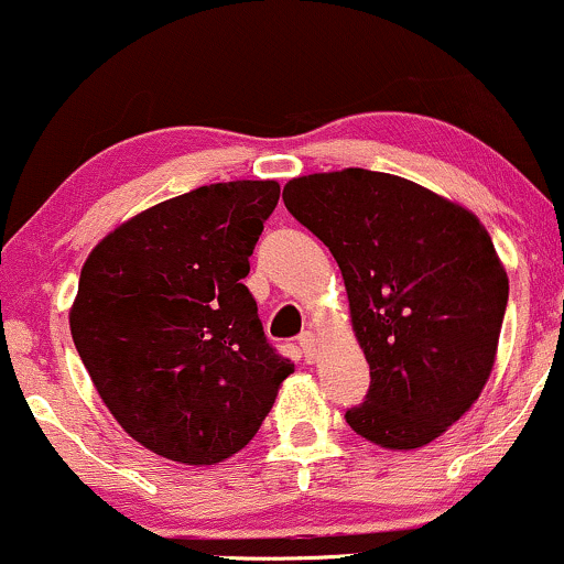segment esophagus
Returning <instances> with one entry per match:
<instances>
[{"label": "esophagus", "mask_w": 564, "mask_h": 564, "mask_svg": "<svg viewBox=\"0 0 564 564\" xmlns=\"http://www.w3.org/2000/svg\"><path fill=\"white\" fill-rule=\"evenodd\" d=\"M297 346H301L303 359H306V361L314 359V350H316V337H314V333H308V329H306V333L297 337Z\"/></svg>", "instance_id": "34e87169"}]
</instances>
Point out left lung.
I'll use <instances>...</instances> for the list:
<instances>
[{"label":"left lung","mask_w":564,"mask_h":564,"mask_svg":"<svg viewBox=\"0 0 564 564\" xmlns=\"http://www.w3.org/2000/svg\"><path fill=\"white\" fill-rule=\"evenodd\" d=\"M282 200L335 256L369 364L346 422L382 448H420L478 401L494 369L509 280L469 210L367 169L284 184Z\"/></svg>","instance_id":"obj_1"}]
</instances>
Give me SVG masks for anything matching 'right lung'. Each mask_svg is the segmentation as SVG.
Here are the masks:
<instances>
[{"label": "right lung", "mask_w": 564, "mask_h": 564, "mask_svg": "<svg viewBox=\"0 0 564 564\" xmlns=\"http://www.w3.org/2000/svg\"><path fill=\"white\" fill-rule=\"evenodd\" d=\"M276 200V182L197 187L121 224L86 258L73 343L118 425L165 459H229L295 372L242 284Z\"/></svg>", "instance_id": "add662e5"}]
</instances>
